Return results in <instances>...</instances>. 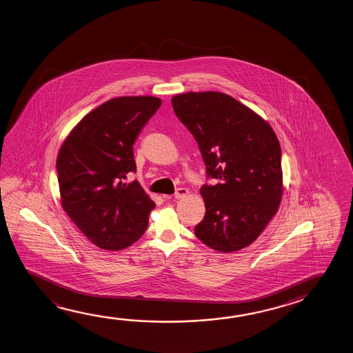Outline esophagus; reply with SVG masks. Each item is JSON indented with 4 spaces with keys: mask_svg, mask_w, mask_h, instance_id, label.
<instances>
[{
    "mask_svg": "<svg viewBox=\"0 0 353 353\" xmlns=\"http://www.w3.org/2000/svg\"><path fill=\"white\" fill-rule=\"evenodd\" d=\"M189 195V190L186 188H179L176 189V192L174 194L175 199H183V197L188 196Z\"/></svg>",
    "mask_w": 353,
    "mask_h": 353,
    "instance_id": "esophagus-1",
    "label": "esophagus"
}]
</instances>
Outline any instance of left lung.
<instances>
[{"mask_svg": "<svg viewBox=\"0 0 353 353\" xmlns=\"http://www.w3.org/2000/svg\"><path fill=\"white\" fill-rule=\"evenodd\" d=\"M172 105L196 139L208 178L219 180L200 189L206 214L195 236L222 253L252 245L283 196L281 144L273 128L223 92L179 94Z\"/></svg>", "mask_w": 353, "mask_h": 353, "instance_id": "1", "label": "left lung"}]
</instances>
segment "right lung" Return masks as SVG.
Segmentation results:
<instances>
[{
  "instance_id": "right-lung-1",
  "label": "right lung",
  "mask_w": 353,
  "mask_h": 353,
  "mask_svg": "<svg viewBox=\"0 0 353 353\" xmlns=\"http://www.w3.org/2000/svg\"><path fill=\"white\" fill-rule=\"evenodd\" d=\"M161 100L121 96L94 108L72 128L57 158L60 203L94 245L120 251L141 239L156 208L137 180L133 143Z\"/></svg>"
}]
</instances>
